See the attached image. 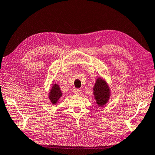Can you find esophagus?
<instances>
[{
  "mask_svg": "<svg viewBox=\"0 0 155 155\" xmlns=\"http://www.w3.org/2000/svg\"><path fill=\"white\" fill-rule=\"evenodd\" d=\"M73 93H74L75 94H81V93H82V91H81L79 88H75L74 90H73Z\"/></svg>",
  "mask_w": 155,
  "mask_h": 155,
  "instance_id": "esophagus-1",
  "label": "esophagus"
}]
</instances>
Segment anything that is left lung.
Returning <instances> with one entry per match:
<instances>
[{"label":"left lung","mask_w":155,"mask_h":155,"mask_svg":"<svg viewBox=\"0 0 155 155\" xmlns=\"http://www.w3.org/2000/svg\"><path fill=\"white\" fill-rule=\"evenodd\" d=\"M93 91L94 95L98 105L103 106L107 104L110 98V91L106 82L102 78H99L97 80Z\"/></svg>","instance_id":"obj_1"}]
</instances>
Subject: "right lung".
Returning a JSON list of instances; mask_svg holds the SVG:
<instances>
[{
    "mask_svg": "<svg viewBox=\"0 0 155 155\" xmlns=\"http://www.w3.org/2000/svg\"><path fill=\"white\" fill-rule=\"evenodd\" d=\"M61 96H62V93L58 85L54 84V86H52V88H51V91L50 92V96H49V98H50L51 104H56L57 101H58V99Z\"/></svg>",
    "mask_w": 155,
    "mask_h": 155,
    "instance_id": "right-lung-1",
    "label": "right lung"
}]
</instances>
